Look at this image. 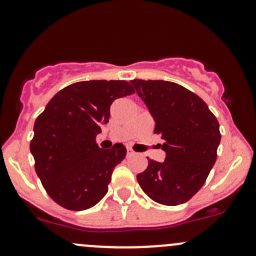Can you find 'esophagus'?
Here are the masks:
<instances>
[{
    "instance_id": "esophagus-1",
    "label": "esophagus",
    "mask_w": 256,
    "mask_h": 256,
    "mask_svg": "<svg viewBox=\"0 0 256 256\" xmlns=\"http://www.w3.org/2000/svg\"><path fill=\"white\" fill-rule=\"evenodd\" d=\"M132 154H135V152L132 150H128V156H132Z\"/></svg>"
}]
</instances>
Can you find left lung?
<instances>
[{
    "label": "left lung",
    "instance_id": "left-lung-1",
    "mask_svg": "<svg viewBox=\"0 0 256 256\" xmlns=\"http://www.w3.org/2000/svg\"><path fill=\"white\" fill-rule=\"evenodd\" d=\"M154 118L164 162L148 160L138 174L142 190L154 202L178 206L202 188L216 164L220 142L219 122L208 105L182 85L164 80H131Z\"/></svg>",
    "mask_w": 256,
    "mask_h": 256
}]
</instances>
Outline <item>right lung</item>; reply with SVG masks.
<instances>
[{
	"instance_id": "add662e5",
	"label": "right lung",
	"mask_w": 256,
	"mask_h": 256,
	"mask_svg": "<svg viewBox=\"0 0 256 256\" xmlns=\"http://www.w3.org/2000/svg\"><path fill=\"white\" fill-rule=\"evenodd\" d=\"M135 92L125 80H89L56 92L34 122L30 152L48 196L70 210L94 207L108 192L124 144L98 146V134L109 122L114 100Z\"/></svg>"
}]
</instances>
